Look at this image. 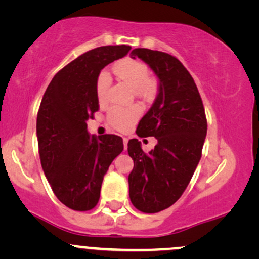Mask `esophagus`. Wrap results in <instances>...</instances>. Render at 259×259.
Instances as JSON below:
<instances>
[{"mask_svg": "<svg viewBox=\"0 0 259 259\" xmlns=\"http://www.w3.org/2000/svg\"><path fill=\"white\" fill-rule=\"evenodd\" d=\"M127 141H129V140H127L126 138H124V139H123V142H124V148H125V150H126V147H127Z\"/></svg>", "mask_w": 259, "mask_h": 259, "instance_id": "esophagus-1", "label": "esophagus"}]
</instances>
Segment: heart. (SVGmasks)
<instances>
[{
	"label": "heart",
	"instance_id": "obj_1",
	"mask_svg": "<svg viewBox=\"0 0 259 259\" xmlns=\"http://www.w3.org/2000/svg\"><path fill=\"white\" fill-rule=\"evenodd\" d=\"M114 73L121 80L129 84L135 90V94L142 99H150L156 91V82L150 76V69L145 63L134 59L121 61L114 65ZM111 75L107 70H102L97 76L96 81V96L99 102H105L107 91L111 86ZM141 115V109L138 106L121 108V107H112L107 114V121L113 129L126 130L133 124L139 120Z\"/></svg>",
	"mask_w": 259,
	"mask_h": 259
}]
</instances>
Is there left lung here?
Masks as SVG:
<instances>
[{"label":"left lung","instance_id":"8db88e82","mask_svg":"<svg viewBox=\"0 0 259 259\" xmlns=\"http://www.w3.org/2000/svg\"><path fill=\"white\" fill-rule=\"evenodd\" d=\"M159 81L152 107L140 120V138L154 136L157 145L145 153L141 142L132 139L127 153L134 160L129 174V196L134 207L144 213L167 209L189 185L202 156L207 119L194 79L174 56L148 49H135Z\"/></svg>","mask_w":259,"mask_h":259}]
</instances>
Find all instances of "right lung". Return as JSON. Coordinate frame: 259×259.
<instances>
[{"mask_svg": "<svg viewBox=\"0 0 259 259\" xmlns=\"http://www.w3.org/2000/svg\"><path fill=\"white\" fill-rule=\"evenodd\" d=\"M130 49L118 45L85 52L62 68L44 94L36 120L41 165L52 191L70 209L85 212L96 206L103 177L124 148L118 135H90L86 121L99 111L101 70Z\"/></svg>", "mask_w": 259, "mask_h": 259, "instance_id": "right-lung-1", "label": "right lung"}]
</instances>
